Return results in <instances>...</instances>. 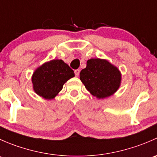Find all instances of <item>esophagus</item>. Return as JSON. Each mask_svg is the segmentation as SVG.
<instances>
[{"mask_svg":"<svg viewBox=\"0 0 157 157\" xmlns=\"http://www.w3.org/2000/svg\"><path fill=\"white\" fill-rule=\"evenodd\" d=\"M74 73H75V75L77 76V77H78L79 74H80V70L79 69H77L74 71Z\"/></svg>","mask_w":157,"mask_h":157,"instance_id":"1","label":"esophagus"}]
</instances>
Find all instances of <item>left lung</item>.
Masks as SVG:
<instances>
[{"mask_svg": "<svg viewBox=\"0 0 157 157\" xmlns=\"http://www.w3.org/2000/svg\"><path fill=\"white\" fill-rule=\"evenodd\" d=\"M80 78L93 96L104 99L117 91L121 83V74L106 60L92 58L80 74Z\"/></svg>", "mask_w": 157, "mask_h": 157, "instance_id": "left-lung-1", "label": "left lung"}]
</instances>
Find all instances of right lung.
Masks as SVG:
<instances>
[{"label":"right lung","instance_id":"obj_1","mask_svg":"<svg viewBox=\"0 0 157 157\" xmlns=\"http://www.w3.org/2000/svg\"><path fill=\"white\" fill-rule=\"evenodd\" d=\"M73 77L74 71L62 60H52L35 71L32 81L33 89L39 96L52 99L62 90L64 83Z\"/></svg>","mask_w":157,"mask_h":157}]
</instances>
